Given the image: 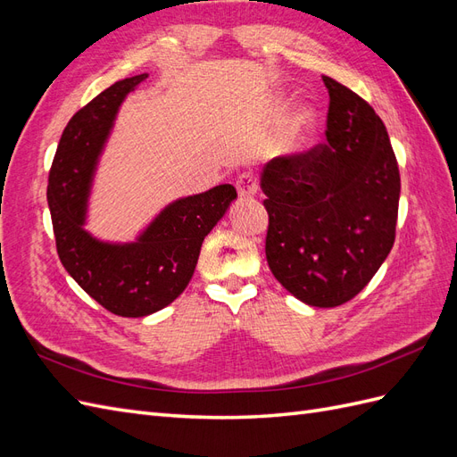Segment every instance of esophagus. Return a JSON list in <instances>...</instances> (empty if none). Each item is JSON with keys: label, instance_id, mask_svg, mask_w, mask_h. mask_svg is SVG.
<instances>
[{"label": "esophagus", "instance_id": "esophagus-1", "mask_svg": "<svg viewBox=\"0 0 457 457\" xmlns=\"http://www.w3.org/2000/svg\"><path fill=\"white\" fill-rule=\"evenodd\" d=\"M237 190L240 198H250L257 195L259 190V177L253 171H244L237 177Z\"/></svg>", "mask_w": 457, "mask_h": 457}]
</instances>
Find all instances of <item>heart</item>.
<instances>
[{"label": "heart", "instance_id": "1", "mask_svg": "<svg viewBox=\"0 0 457 457\" xmlns=\"http://www.w3.org/2000/svg\"><path fill=\"white\" fill-rule=\"evenodd\" d=\"M309 126H311V116H309L307 112L299 114V116L295 118V121H294V128H292V137H294V139H299V141H301L303 137H305Z\"/></svg>", "mask_w": 457, "mask_h": 457}]
</instances>
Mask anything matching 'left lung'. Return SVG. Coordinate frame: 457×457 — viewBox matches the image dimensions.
<instances>
[{"instance_id": "8db88e82", "label": "left lung", "mask_w": 457, "mask_h": 457, "mask_svg": "<svg viewBox=\"0 0 457 457\" xmlns=\"http://www.w3.org/2000/svg\"><path fill=\"white\" fill-rule=\"evenodd\" d=\"M326 143L270 160L261 173L267 262L289 294L337 307L361 294L395 244L400 173L373 108L322 76Z\"/></svg>"}]
</instances>
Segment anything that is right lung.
<instances>
[{"label":"right lung","instance_id":"obj_1","mask_svg":"<svg viewBox=\"0 0 457 457\" xmlns=\"http://www.w3.org/2000/svg\"><path fill=\"white\" fill-rule=\"evenodd\" d=\"M116 81L68 121L49 170L47 204L62 267L99 305L118 316L139 318L168 307L195 274L204 238L237 198L219 185L170 204L139 240L106 244L84 228L96 158L126 95L146 79Z\"/></svg>","mask_w":457,"mask_h":457}]
</instances>
